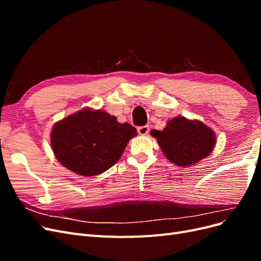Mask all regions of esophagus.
Segmentation results:
<instances>
[{
  "label": "esophagus",
  "instance_id": "34e87169",
  "mask_svg": "<svg viewBox=\"0 0 261 261\" xmlns=\"http://www.w3.org/2000/svg\"><path fill=\"white\" fill-rule=\"evenodd\" d=\"M137 132H138L139 135H147V134L149 133V126L148 125L139 126V127L137 128Z\"/></svg>",
  "mask_w": 261,
  "mask_h": 261
}]
</instances>
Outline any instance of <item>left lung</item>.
Returning <instances> with one entry per match:
<instances>
[{
    "label": "left lung",
    "mask_w": 261,
    "mask_h": 261,
    "mask_svg": "<svg viewBox=\"0 0 261 261\" xmlns=\"http://www.w3.org/2000/svg\"><path fill=\"white\" fill-rule=\"evenodd\" d=\"M164 155L178 167H189L208 156L216 145L215 132L200 121L177 116L163 130L151 132Z\"/></svg>",
    "instance_id": "8db88e82"
}]
</instances>
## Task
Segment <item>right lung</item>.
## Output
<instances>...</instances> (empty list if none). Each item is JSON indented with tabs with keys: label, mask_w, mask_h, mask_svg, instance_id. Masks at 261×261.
Instances as JSON below:
<instances>
[{
	"label": "right lung",
	"mask_w": 261,
	"mask_h": 261,
	"mask_svg": "<svg viewBox=\"0 0 261 261\" xmlns=\"http://www.w3.org/2000/svg\"><path fill=\"white\" fill-rule=\"evenodd\" d=\"M136 135L130 124L118 123L101 110L84 109L54 125L51 146L65 168L78 175L93 176L113 167Z\"/></svg>",
	"instance_id": "obj_1"
}]
</instances>
